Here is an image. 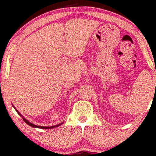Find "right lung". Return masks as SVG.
<instances>
[{
	"label": "right lung",
	"mask_w": 156,
	"mask_h": 156,
	"mask_svg": "<svg viewBox=\"0 0 156 156\" xmlns=\"http://www.w3.org/2000/svg\"><path fill=\"white\" fill-rule=\"evenodd\" d=\"M12 106H13L14 108H15V109H16V112H18V114L19 115H20V116H22V118H23V121H24L26 123L27 125L30 126H32V127H34V128H38V129H54V128L58 127V126H59L62 125V123H59V124H57V125H55V126H37V125H35V124H33V123H32L30 122L29 121H27V119H25V118H24V116H23L22 115H21L20 113L17 110L16 108H15V106H14L13 105H12Z\"/></svg>",
	"instance_id": "obj_1"
}]
</instances>
